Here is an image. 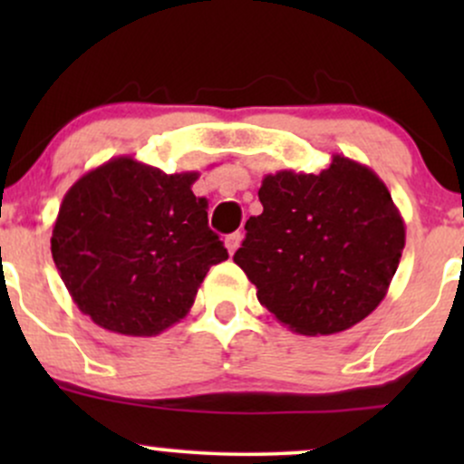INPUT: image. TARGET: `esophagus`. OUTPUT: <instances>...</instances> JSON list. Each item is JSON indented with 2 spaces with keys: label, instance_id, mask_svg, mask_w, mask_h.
I'll use <instances>...</instances> for the list:
<instances>
[{
  "label": "esophagus",
  "instance_id": "1",
  "mask_svg": "<svg viewBox=\"0 0 464 464\" xmlns=\"http://www.w3.org/2000/svg\"><path fill=\"white\" fill-rule=\"evenodd\" d=\"M239 242H242V233L239 231H236V233H228V236L225 237V244H227V248H228V253H236L237 250V246H239Z\"/></svg>",
  "mask_w": 464,
  "mask_h": 464
}]
</instances>
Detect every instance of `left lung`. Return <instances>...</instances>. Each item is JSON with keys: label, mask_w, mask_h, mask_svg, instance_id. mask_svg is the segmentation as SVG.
Returning a JSON list of instances; mask_svg holds the SVG:
<instances>
[{"label": "left lung", "mask_w": 464, "mask_h": 464, "mask_svg": "<svg viewBox=\"0 0 464 464\" xmlns=\"http://www.w3.org/2000/svg\"><path fill=\"white\" fill-rule=\"evenodd\" d=\"M233 262L279 323L303 335L344 332L384 301L406 225L384 180L334 154L318 174L281 169L259 188Z\"/></svg>", "instance_id": "obj_1"}]
</instances>
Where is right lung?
Segmentation results:
<instances>
[{
  "mask_svg": "<svg viewBox=\"0 0 464 464\" xmlns=\"http://www.w3.org/2000/svg\"><path fill=\"white\" fill-rule=\"evenodd\" d=\"M198 172L165 174L115 157L69 188L52 257L78 310L121 335H157L188 316L214 264L228 257L207 225Z\"/></svg>",
  "mask_w": 464,
  "mask_h": 464,
  "instance_id": "obj_1",
  "label": "right lung"
}]
</instances>
